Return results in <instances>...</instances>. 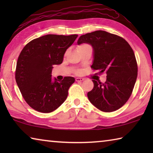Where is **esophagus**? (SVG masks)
Here are the masks:
<instances>
[{"mask_svg": "<svg viewBox=\"0 0 153 153\" xmlns=\"http://www.w3.org/2000/svg\"><path fill=\"white\" fill-rule=\"evenodd\" d=\"M84 78H82V77H76V82H82L84 81Z\"/></svg>", "mask_w": 153, "mask_h": 153, "instance_id": "1", "label": "esophagus"}]
</instances>
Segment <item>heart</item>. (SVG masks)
Here are the masks:
<instances>
[{
  "mask_svg": "<svg viewBox=\"0 0 153 153\" xmlns=\"http://www.w3.org/2000/svg\"><path fill=\"white\" fill-rule=\"evenodd\" d=\"M88 45H80V46H79L78 47H77V49H81V48H84V47H86V46H88Z\"/></svg>",
  "mask_w": 153,
  "mask_h": 153,
  "instance_id": "1",
  "label": "heart"
}]
</instances>
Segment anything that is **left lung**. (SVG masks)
Wrapping results in <instances>:
<instances>
[{"instance_id":"1","label":"left lung","mask_w":153,"mask_h":153,"mask_svg":"<svg viewBox=\"0 0 153 153\" xmlns=\"http://www.w3.org/2000/svg\"><path fill=\"white\" fill-rule=\"evenodd\" d=\"M83 43L93 48L92 68L107 74L104 84L92 80L94 88L87 94L90 102L104 112L119 109L130 97L138 75L132 48L123 38L102 30L82 35L77 45Z\"/></svg>"}]
</instances>
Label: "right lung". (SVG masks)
Returning a JSON list of instances; mask_svg holds the SVG:
<instances>
[{"instance_id": "obj_1", "label": "right lung", "mask_w": 153, "mask_h": 153, "mask_svg": "<svg viewBox=\"0 0 153 153\" xmlns=\"http://www.w3.org/2000/svg\"><path fill=\"white\" fill-rule=\"evenodd\" d=\"M78 35L47 34L30 41L18 58L15 79L23 97L31 107L41 113H51L63 104L73 77L62 81L52 77L54 65L61 64L67 49Z\"/></svg>"}]
</instances>
